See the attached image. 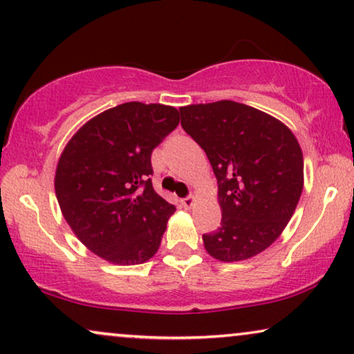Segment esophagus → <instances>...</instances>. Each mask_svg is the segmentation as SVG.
<instances>
[{
  "instance_id": "esophagus-1",
  "label": "esophagus",
  "mask_w": 354,
  "mask_h": 354,
  "mask_svg": "<svg viewBox=\"0 0 354 354\" xmlns=\"http://www.w3.org/2000/svg\"><path fill=\"white\" fill-rule=\"evenodd\" d=\"M194 201H195L194 196L188 195V196H185V198L180 200V203H182V206H185V208H190V206L194 205Z\"/></svg>"
}]
</instances>
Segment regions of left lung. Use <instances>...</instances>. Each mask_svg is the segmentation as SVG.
Instances as JSON below:
<instances>
[{"label": "left lung", "instance_id": "8db88e82", "mask_svg": "<svg viewBox=\"0 0 354 354\" xmlns=\"http://www.w3.org/2000/svg\"><path fill=\"white\" fill-rule=\"evenodd\" d=\"M180 125L208 156L218 180L221 226L203 234L221 261L263 252L286 227L304 185L302 151L292 131L250 105L218 100L180 107Z\"/></svg>", "mask_w": 354, "mask_h": 354}]
</instances>
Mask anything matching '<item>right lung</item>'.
I'll return each instance as SVG.
<instances>
[{
  "instance_id": "obj_1",
  "label": "right lung",
  "mask_w": 354,
  "mask_h": 354,
  "mask_svg": "<svg viewBox=\"0 0 354 354\" xmlns=\"http://www.w3.org/2000/svg\"><path fill=\"white\" fill-rule=\"evenodd\" d=\"M180 122L177 109L127 102L82 125L59 156L55 192L76 237L117 265L159 249L176 206L154 192L153 149Z\"/></svg>"
}]
</instances>
